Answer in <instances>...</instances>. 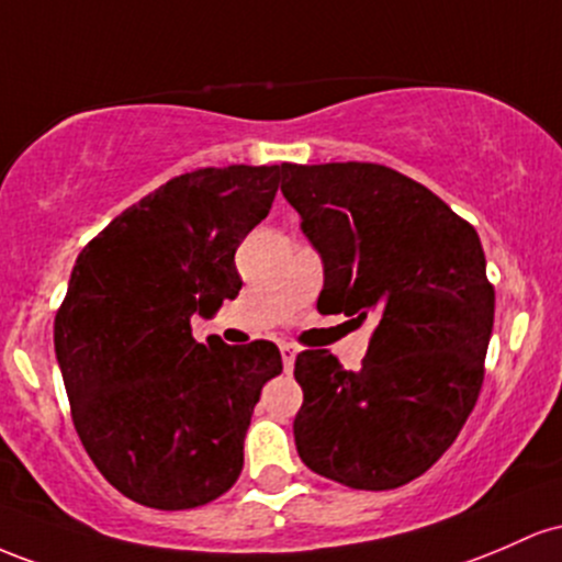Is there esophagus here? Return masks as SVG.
Instances as JSON below:
<instances>
[{
    "instance_id": "esophagus-1",
    "label": "esophagus",
    "mask_w": 562,
    "mask_h": 562,
    "mask_svg": "<svg viewBox=\"0 0 562 562\" xmlns=\"http://www.w3.org/2000/svg\"><path fill=\"white\" fill-rule=\"evenodd\" d=\"M281 358H283V369H292L294 366V358H297V348H294V345H289V342H283L281 345Z\"/></svg>"
}]
</instances>
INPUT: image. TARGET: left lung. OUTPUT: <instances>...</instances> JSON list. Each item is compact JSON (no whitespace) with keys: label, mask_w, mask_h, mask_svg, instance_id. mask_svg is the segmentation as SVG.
<instances>
[{"label":"left lung","mask_w":562,"mask_h":562,"mask_svg":"<svg viewBox=\"0 0 562 562\" xmlns=\"http://www.w3.org/2000/svg\"><path fill=\"white\" fill-rule=\"evenodd\" d=\"M281 193L324 260L318 311L376 318L358 371L329 350L294 361L297 453L350 488H398L443 457L481 395L494 329L481 238L382 164H283Z\"/></svg>","instance_id":"1"}]
</instances>
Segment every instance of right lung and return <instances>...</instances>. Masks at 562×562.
Returning <instances> with one entry per match:
<instances>
[{"label":"right lung","instance_id":"1","mask_svg":"<svg viewBox=\"0 0 562 562\" xmlns=\"http://www.w3.org/2000/svg\"><path fill=\"white\" fill-rule=\"evenodd\" d=\"M281 175L283 164L178 175L77 257L55 356L81 446L132 502L193 509L241 475L244 435L281 352L268 339L196 342L191 318L238 294L233 257L268 217Z\"/></svg>","mask_w":562,"mask_h":562}]
</instances>
